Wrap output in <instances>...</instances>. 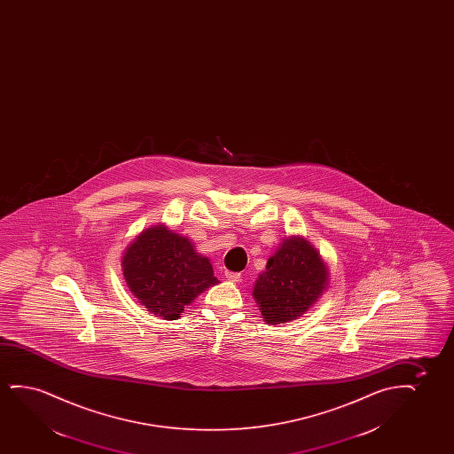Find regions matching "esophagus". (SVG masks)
I'll list each match as a JSON object with an SVG mask.
<instances>
[{"label": "esophagus", "mask_w": 454, "mask_h": 454, "mask_svg": "<svg viewBox=\"0 0 454 454\" xmlns=\"http://www.w3.org/2000/svg\"><path fill=\"white\" fill-rule=\"evenodd\" d=\"M224 278L230 280V282H240L242 280L240 273H232V271H224Z\"/></svg>", "instance_id": "34e87169"}]
</instances>
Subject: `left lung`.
<instances>
[{
  "mask_svg": "<svg viewBox=\"0 0 454 454\" xmlns=\"http://www.w3.org/2000/svg\"><path fill=\"white\" fill-rule=\"evenodd\" d=\"M329 284V267L311 242L286 237L255 280L253 298L265 323L286 324L311 309Z\"/></svg>",
  "mask_w": 454,
  "mask_h": 454,
  "instance_id": "obj_1",
  "label": "left lung"
}]
</instances>
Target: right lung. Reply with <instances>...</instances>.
<instances>
[{
    "instance_id": "right-lung-1",
    "label": "right lung",
    "mask_w": 454,
    "mask_h": 454,
    "mask_svg": "<svg viewBox=\"0 0 454 454\" xmlns=\"http://www.w3.org/2000/svg\"><path fill=\"white\" fill-rule=\"evenodd\" d=\"M133 296L155 317L178 319L193 299L215 286L211 261L197 253L189 237L164 223L141 231L121 257Z\"/></svg>"
}]
</instances>
